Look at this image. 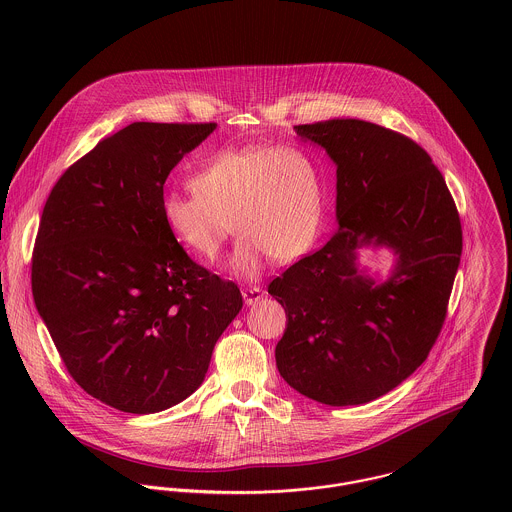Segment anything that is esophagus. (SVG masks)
Masks as SVG:
<instances>
[{
  "label": "esophagus",
  "mask_w": 512,
  "mask_h": 512,
  "mask_svg": "<svg viewBox=\"0 0 512 512\" xmlns=\"http://www.w3.org/2000/svg\"><path fill=\"white\" fill-rule=\"evenodd\" d=\"M242 297H244L246 305H256L264 297V292L260 288H244Z\"/></svg>",
  "instance_id": "34e87169"
}]
</instances>
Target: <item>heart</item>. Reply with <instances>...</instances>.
<instances>
[{
    "label": "heart",
    "mask_w": 512,
    "mask_h": 512,
    "mask_svg": "<svg viewBox=\"0 0 512 512\" xmlns=\"http://www.w3.org/2000/svg\"><path fill=\"white\" fill-rule=\"evenodd\" d=\"M195 193L169 191L161 215L173 238L197 258H219L240 232L230 270L252 280L266 260L286 264L313 244L325 209V181L315 155L299 146L228 147L191 177Z\"/></svg>",
    "instance_id": "1"
}]
</instances>
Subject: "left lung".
Here are the masks:
<instances>
[{"label":"left lung","instance_id":"left-lung-1","mask_svg":"<svg viewBox=\"0 0 512 512\" xmlns=\"http://www.w3.org/2000/svg\"><path fill=\"white\" fill-rule=\"evenodd\" d=\"M337 167V230L272 280L286 309L282 378L329 406H357L402 384L438 339L461 258V222L432 157L410 138L355 118L293 128ZM388 247L384 280L358 264Z\"/></svg>","mask_w":512,"mask_h":512}]
</instances>
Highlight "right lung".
<instances>
[{"instance_id":"obj_1","label":"right lung","mask_w":512,"mask_h":512,"mask_svg":"<svg viewBox=\"0 0 512 512\" xmlns=\"http://www.w3.org/2000/svg\"><path fill=\"white\" fill-rule=\"evenodd\" d=\"M215 130L134 122L71 165L45 203L37 311L76 384L116 410L153 414L191 396L242 309L238 286L195 264L161 215L167 175Z\"/></svg>"}]
</instances>
